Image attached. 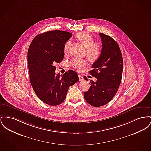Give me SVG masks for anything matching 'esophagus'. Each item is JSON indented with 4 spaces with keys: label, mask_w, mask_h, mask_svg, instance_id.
<instances>
[{
    "label": "esophagus",
    "mask_w": 151,
    "mask_h": 151,
    "mask_svg": "<svg viewBox=\"0 0 151 151\" xmlns=\"http://www.w3.org/2000/svg\"><path fill=\"white\" fill-rule=\"evenodd\" d=\"M78 76H79V81H83V80H84L83 76H82L81 75H80V74H79Z\"/></svg>",
    "instance_id": "34e87169"
}]
</instances>
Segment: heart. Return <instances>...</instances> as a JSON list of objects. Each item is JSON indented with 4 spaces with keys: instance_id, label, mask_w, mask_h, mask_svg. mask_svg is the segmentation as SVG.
I'll return each mask as SVG.
<instances>
[{
    "instance_id": "heart-1",
    "label": "heart",
    "mask_w": 151,
    "mask_h": 151,
    "mask_svg": "<svg viewBox=\"0 0 151 151\" xmlns=\"http://www.w3.org/2000/svg\"><path fill=\"white\" fill-rule=\"evenodd\" d=\"M76 39L83 45L86 50V54L88 60L91 63L96 62L101 54V47L95 43L93 37L87 32H80L76 35ZM71 45L70 41H67L64 47V51L67 53L69 51ZM71 67L76 70H80L86 65V61L82 58H74L71 62Z\"/></svg>"
}]
</instances>
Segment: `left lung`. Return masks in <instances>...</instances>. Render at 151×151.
Listing matches in <instances>:
<instances>
[{
	"label": "left lung",
	"mask_w": 151,
	"mask_h": 151,
	"mask_svg": "<svg viewBox=\"0 0 151 151\" xmlns=\"http://www.w3.org/2000/svg\"><path fill=\"white\" fill-rule=\"evenodd\" d=\"M101 39L102 51L99 59L92 65L89 71L96 81H90L91 86L84 93V99L91 106H103L115 96L122 78L123 60L120 47L111 36L99 33ZM88 81L86 76L84 77Z\"/></svg>",
	"instance_id": "left-lung-1"
}]
</instances>
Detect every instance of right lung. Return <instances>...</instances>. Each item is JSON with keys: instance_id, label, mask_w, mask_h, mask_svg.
I'll use <instances>...</instances> for the list:
<instances>
[{"instance_id": "right-lung-1", "label": "right lung", "mask_w": 151, "mask_h": 151, "mask_svg": "<svg viewBox=\"0 0 151 151\" xmlns=\"http://www.w3.org/2000/svg\"><path fill=\"white\" fill-rule=\"evenodd\" d=\"M72 36L70 32L55 30L36 36L29 47L27 60L29 80L36 95L45 103L62 104L69 87L79 81L72 70L56 75L55 66L63 60L64 47Z\"/></svg>"}]
</instances>
